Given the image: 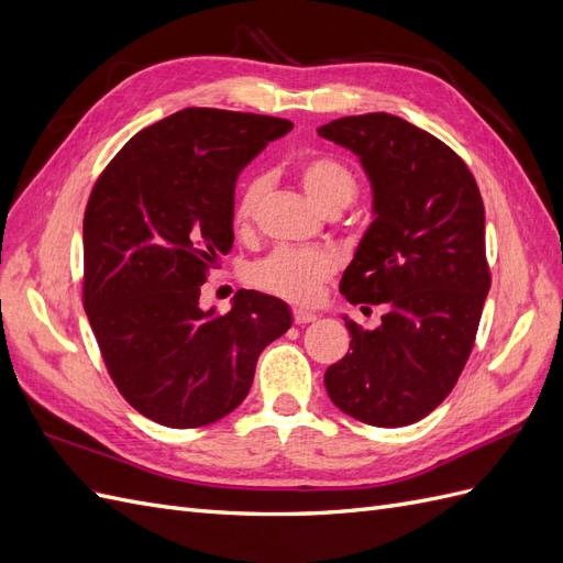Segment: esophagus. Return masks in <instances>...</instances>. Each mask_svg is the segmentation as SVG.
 I'll list each match as a JSON object with an SVG mask.
<instances>
[{
  "label": "esophagus",
  "instance_id": "1",
  "mask_svg": "<svg viewBox=\"0 0 563 563\" xmlns=\"http://www.w3.org/2000/svg\"><path fill=\"white\" fill-rule=\"evenodd\" d=\"M317 314L314 312H308V310H294V321L296 323H310L314 321Z\"/></svg>",
  "mask_w": 563,
  "mask_h": 563
}]
</instances>
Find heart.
I'll use <instances>...</instances> for the list:
<instances>
[{
    "mask_svg": "<svg viewBox=\"0 0 563 563\" xmlns=\"http://www.w3.org/2000/svg\"><path fill=\"white\" fill-rule=\"evenodd\" d=\"M305 192L319 209H343L354 199L360 183L352 168L331 155H317L305 159L298 168ZM265 176H253L244 183L236 195L232 223L236 230H246L253 223L255 209L265 192ZM335 272V255L327 249H300V246H279L263 255L249 267V282L291 302H312L319 296L321 284Z\"/></svg>",
    "mask_w": 563,
    "mask_h": 563,
    "instance_id": "b5f03b06",
    "label": "heart"
}]
</instances>
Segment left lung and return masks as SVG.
<instances>
[{"instance_id": "8db88e82", "label": "left lung", "mask_w": 563, "mask_h": 563, "mask_svg": "<svg viewBox=\"0 0 563 563\" xmlns=\"http://www.w3.org/2000/svg\"><path fill=\"white\" fill-rule=\"evenodd\" d=\"M350 147L371 178L376 220L340 279L352 305H385L323 385L340 411L404 428L444 401L463 373L490 288L484 201L467 164L406 119L368 112L317 129Z\"/></svg>"}]
</instances>
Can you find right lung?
Listing matches in <instances>:
<instances>
[{"mask_svg": "<svg viewBox=\"0 0 563 563\" xmlns=\"http://www.w3.org/2000/svg\"><path fill=\"white\" fill-rule=\"evenodd\" d=\"M291 126L187 108L135 133L93 185L84 310L117 389L166 428H203L232 413L261 352L291 329L286 302L244 288L228 314L199 310L201 284L234 242L236 176Z\"/></svg>", "mask_w": 563, "mask_h": 563, "instance_id": "obj_1", "label": "right lung"}]
</instances>
